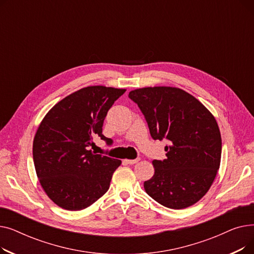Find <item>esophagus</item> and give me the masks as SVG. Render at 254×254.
Returning <instances> with one entry per match:
<instances>
[{
    "label": "esophagus",
    "mask_w": 254,
    "mask_h": 254,
    "mask_svg": "<svg viewBox=\"0 0 254 254\" xmlns=\"http://www.w3.org/2000/svg\"><path fill=\"white\" fill-rule=\"evenodd\" d=\"M140 161V158H135V159H125V163L127 165H134L137 164Z\"/></svg>",
    "instance_id": "esophagus-1"
}]
</instances>
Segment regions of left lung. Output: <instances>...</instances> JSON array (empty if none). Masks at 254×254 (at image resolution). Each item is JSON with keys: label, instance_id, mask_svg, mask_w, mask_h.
Returning <instances> with one entry per match:
<instances>
[{"label": "left lung", "instance_id": "left-lung-1", "mask_svg": "<svg viewBox=\"0 0 254 254\" xmlns=\"http://www.w3.org/2000/svg\"><path fill=\"white\" fill-rule=\"evenodd\" d=\"M138 104L154 140L167 139V158L153 161L145 191L161 205L184 209L210 190L220 166L221 136L215 117L190 93L171 86L128 93Z\"/></svg>", "mask_w": 254, "mask_h": 254}]
</instances>
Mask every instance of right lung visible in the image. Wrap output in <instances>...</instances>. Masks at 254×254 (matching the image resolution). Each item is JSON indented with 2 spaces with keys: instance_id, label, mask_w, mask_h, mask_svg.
Segmentation results:
<instances>
[{
  "instance_id": "right-lung-1",
  "label": "right lung",
  "mask_w": 254,
  "mask_h": 254,
  "mask_svg": "<svg viewBox=\"0 0 254 254\" xmlns=\"http://www.w3.org/2000/svg\"><path fill=\"white\" fill-rule=\"evenodd\" d=\"M127 89L87 86L56 104L40 124L33 158L40 184L59 207L79 211L109 190L122 161L88 150L92 138L112 143L103 134L107 112Z\"/></svg>"
}]
</instances>
